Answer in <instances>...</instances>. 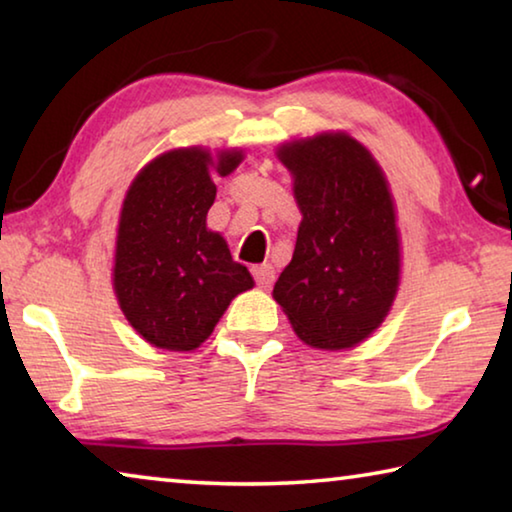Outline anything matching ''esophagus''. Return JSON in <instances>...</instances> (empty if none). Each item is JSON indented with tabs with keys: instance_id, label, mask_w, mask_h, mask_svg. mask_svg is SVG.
Returning <instances> with one entry per match:
<instances>
[{
	"instance_id": "1",
	"label": "esophagus",
	"mask_w": 512,
	"mask_h": 512,
	"mask_svg": "<svg viewBox=\"0 0 512 512\" xmlns=\"http://www.w3.org/2000/svg\"><path fill=\"white\" fill-rule=\"evenodd\" d=\"M253 277L257 280L259 287H271L273 280H275V271L271 264H259V266H253Z\"/></svg>"
}]
</instances>
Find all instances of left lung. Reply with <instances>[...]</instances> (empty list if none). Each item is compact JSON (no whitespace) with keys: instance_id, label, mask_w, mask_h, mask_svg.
<instances>
[{"instance_id":"1","label":"left lung","mask_w":512,"mask_h":512,"mask_svg":"<svg viewBox=\"0 0 512 512\" xmlns=\"http://www.w3.org/2000/svg\"><path fill=\"white\" fill-rule=\"evenodd\" d=\"M300 207L296 250L273 298L300 341L348 350L384 323L400 289L402 248L388 180L343 131L277 146Z\"/></svg>"}]
</instances>
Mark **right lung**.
I'll return each instance as SVG.
<instances>
[{
  "label": "right lung",
  "mask_w": 512,
  "mask_h": 512,
  "mask_svg": "<svg viewBox=\"0 0 512 512\" xmlns=\"http://www.w3.org/2000/svg\"><path fill=\"white\" fill-rule=\"evenodd\" d=\"M241 160V149H173L144 164L128 187L112 289L128 323L155 348L196 350L232 298L255 287L225 239L207 228L216 198L212 173L230 176Z\"/></svg>",
  "instance_id": "obj_1"
}]
</instances>
